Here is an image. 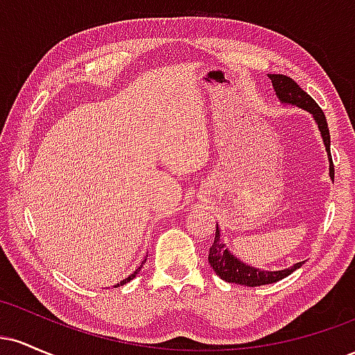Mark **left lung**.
Returning <instances> with one entry per match:
<instances>
[{"label": "left lung", "mask_w": 355, "mask_h": 355, "mask_svg": "<svg viewBox=\"0 0 355 355\" xmlns=\"http://www.w3.org/2000/svg\"><path fill=\"white\" fill-rule=\"evenodd\" d=\"M268 78L272 80V87L277 98L282 105H291V107L300 108L304 112L311 113L313 121H315L317 128H319L322 141L325 145V152L329 157V177L334 182V164L331 157V133H329L327 120H325L324 112H322L319 105L313 101L311 95L304 92L294 80L288 78L285 75H268ZM220 229L217 223V230H215V240L211 243L209 250V263L214 268V272L220 279L225 280V282L237 284V285H247V287H259V285H267L279 282V280L285 279L287 275H291L292 272H295L297 268L304 266V262H297L292 267L284 268V270H263V268H257L248 266V263L240 260L237 255H234L229 250V247L225 245L222 239H220Z\"/></svg>", "instance_id": "1"}]
</instances>
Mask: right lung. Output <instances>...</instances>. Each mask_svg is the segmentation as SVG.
Segmentation results:
<instances>
[{"mask_svg": "<svg viewBox=\"0 0 355 355\" xmlns=\"http://www.w3.org/2000/svg\"><path fill=\"white\" fill-rule=\"evenodd\" d=\"M146 260V259H145ZM145 260H144V262H141V266H144V263H145ZM141 266L140 267H138L137 268V270L135 272H133V274L132 275H128V277H126V279H123V280H121V282L120 284H116L115 285V287H120V285H123V284H126V282H130V280H132V279H135V277H137V274H138V272H140V268H141Z\"/></svg>", "mask_w": 355, "mask_h": 355, "instance_id": "obj_1", "label": "right lung"}]
</instances>
